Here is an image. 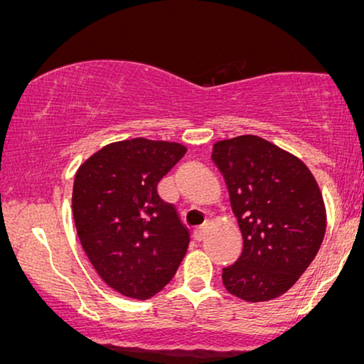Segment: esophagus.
Returning a JSON list of instances; mask_svg holds the SVG:
<instances>
[{
    "label": "esophagus",
    "mask_w": 364,
    "mask_h": 364,
    "mask_svg": "<svg viewBox=\"0 0 364 364\" xmlns=\"http://www.w3.org/2000/svg\"><path fill=\"white\" fill-rule=\"evenodd\" d=\"M207 226H200V228L193 230V240L195 241H203L205 240V235H207Z\"/></svg>",
    "instance_id": "1"
}]
</instances>
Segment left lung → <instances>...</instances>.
<instances>
[{
  "mask_svg": "<svg viewBox=\"0 0 364 364\" xmlns=\"http://www.w3.org/2000/svg\"><path fill=\"white\" fill-rule=\"evenodd\" d=\"M243 252L225 267L226 291L246 302L287 292L317 256L326 230L323 197L309 167L259 136L213 144Z\"/></svg>",
  "mask_w": 364,
  "mask_h": 364,
  "instance_id": "obj_1",
  "label": "left lung"
}]
</instances>
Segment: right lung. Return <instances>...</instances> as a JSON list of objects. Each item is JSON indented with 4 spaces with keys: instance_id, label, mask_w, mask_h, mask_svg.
<instances>
[{
    "instance_id": "right-lung-1",
    "label": "right lung",
    "mask_w": 364,
    "mask_h": 364,
    "mask_svg": "<svg viewBox=\"0 0 364 364\" xmlns=\"http://www.w3.org/2000/svg\"><path fill=\"white\" fill-rule=\"evenodd\" d=\"M187 147L144 138L112 143L78 167L72 210L83 251L98 276L131 299L171 282L191 235L157 183Z\"/></svg>"
}]
</instances>
